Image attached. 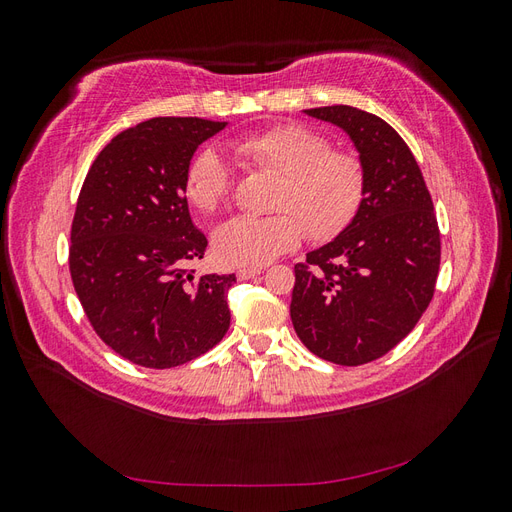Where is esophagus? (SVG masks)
Wrapping results in <instances>:
<instances>
[{
  "mask_svg": "<svg viewBox=\"0 0 512 512\" xmlns=\"http://www.w3.org/2000/svg\"><path fill=\"white\" fill-rule=\"evenodd\" d=\"M260 273H262V267H241L237 271V277H239V280H250V277L260 275Z\"/></svg>",
  "mask_w": 512,
  "mask_h": 512,
  "instance_id": "1",
  "label": "esophagus"
}]
</instances>
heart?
<instances>
[{"label":"heart","instance_id":"obj_1","mask_svg":"<svg viewBox=\"0 0 512 512\" xmlns=\"http://www.w3.org/2000/svg\"><path fill=\"white\" fill-rule=\"evenodd\" d=\"M235 153L277 177L267 218H235L215 232V254L226 265L260 267L312 241L337 237L359 213L367 173L359 156L335 151L327 138L299 123H282L247 134ZM232 192V170L224 156L203 149L185 173V196L203 213L220 211Z\"/></svg>","mask_w":512,"mask_h":512}]
</instances>
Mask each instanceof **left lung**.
Returning a JSON list of instances; mask_svg holds the SVG:
<instances>
[{
  "label": "left lung",
  "mask_w": 512,
  "mask_h": 512,
  "mask_svg": "<svg viewBox=\"0 0 512 512\" xmlns=\"http://www.w3.org/2000/svg\"><path fill=\"white\" fill-rule=\"evenodd\" d=\"M305 113L352 138L367 192L356 218L294 265L290 318L309 352L356 367L421 320L440 271V228L421 168L389 123L346 104Z\"/></svg>",
  "instance_id": "obj_1"
}]
</instances>
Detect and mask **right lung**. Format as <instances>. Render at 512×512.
Listing matches in <instances>:
<instances>
[{
    "instance_id": "1",
    "label": "right lung",
    "mask_w": 512,
    "mask_h": 512,
    "mask_svg": "<svg viewBox=\"0 0 512 512\" xmlns=\"http://www.w3.org/2000/svg\"><path fill=\"white\" fill-rule=\"evenodd\" d=\"M226 121L156 117L123 130L91 164L76 200L70 275L102 342L151 369L211 350L230 327V275H196L205 256L185 198L200 143Z\"/></svg>"
}]
</instances>
